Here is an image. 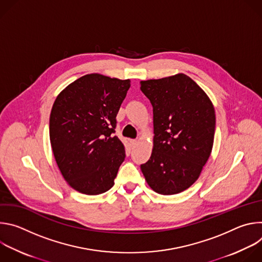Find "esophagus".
Returning a JSON list of instances; mask_svg holds the SVG:
<instances>
[{"mask_svg":"<svg viewBox=\"0 0 262 262\" xmlns=\"http://www.w3.org/2000/svg\"><path fill=\"white\" fill-rule=\"evenodd\" d=\"M130 143H132L133 145H135V144L138 143V140H130Z\"/></svg>","mask_w":262,"mask_h":262,"instance_id":"1","label":"esophagus"}]
</instances>
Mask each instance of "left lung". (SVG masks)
<instances>
[{
	"instance_id": "1",
	"label": "left lung",
	"mask_w": 262,
	"mask_h": 262,
	"mask_svg": "<svg viewBox=\"0 0 262 262\" xmlns=\"http://www.w3.org/2000/svg\"><path fill=\"white\" fill-rule=\"evenodd\" d=\"M154 107V148L141 165L150 188L162 195L189 189L198 179L213 145L215 114L206 93L183 73L141 81Z\"/></svg>"
}]
</instances>
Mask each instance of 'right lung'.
Instances as JSON below:
<instances>
[{
    "label": "right lung",
    "instance_id": "right-lung-1",
    "mask_svg": "<svg viewBox=\"0 0 262 262\" xmlns=\"http://www.w3.org/2000/svg\"><path fill=\"white\" fill-rule=\"evenodd\" d=\"M129 87V80L86 74L68 85L53 104V154L64 179L82 194H102L114 185L125 159L124 145L114 136L116 116Z\"/></svg>",
    "mask_w": 262,
    "mask_h": 262
}]
</instances>
